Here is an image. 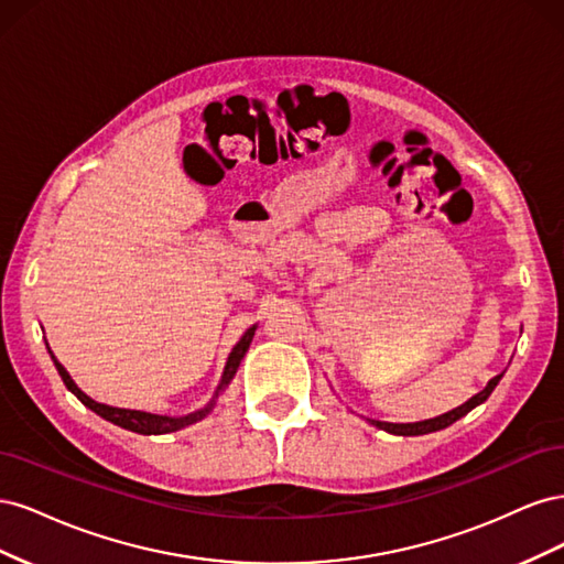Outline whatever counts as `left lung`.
Wrapping results in <instances>:
<instances>
[{"instance_id":"left-lung-1","label":"left lung","mask_w":564,"mask_h":564,"mask_svg":"<svg viewBox=\"0 0 564 564\" xmlns=\"http://www.w3.org/2000/svg\"><path fill=\"white\" fill-rule=\"evenodd\" d=\"M501 377H503V373H499V377H494V379L485 386V390H480V392H477V395H473L466 404H460V406L452 409V412L440 414V416H435V419L419 421V423H388V421H371V423L377 425V429H381V431H386V433H392V435H425V433L442 431V429H447V425H452L454 421H458L460 416H466V414L470 412V409H475L477 404H482V402L491 395V390L499 386Z\"/></svg>"}]
</instances>
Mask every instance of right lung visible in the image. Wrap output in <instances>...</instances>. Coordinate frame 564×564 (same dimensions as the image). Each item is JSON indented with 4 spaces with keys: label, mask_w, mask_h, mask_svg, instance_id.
Wrapping results in <instances>:
<instances>
[{
    "label": "right lung",
    "mask_w": 564,
    "mask_h": 564,
    "mask_svg": "<svg viewBox=\"0 0 564 564\" xmlns=\"http://www.w3.org/2000/svg\"><path fill=\"white\" fill-rule=\"evenodd\" d=\"M253 332H256V324L245 332V336H242L240 340H237V346L230 350L226 369H224V377H220V383H218V388H216V392H214L212 402H209L207 406L197 409V412H193V414H185V416H160V414H150V412H139V409H119V406H110V404H100V402L91 400V398L87 395V392H82V390L77 388V383L70 379V373H67L65 367L56 360L54 352H51V350H48V352H51V360H54V365H56V369H58V373H61L63 383L67 386V390H70L73 395H77V400H79L84 406H89L91 412H96L98 416H104L106 421L119 425V429H124V431H131V433H141V435H166V433H176V431L185 429V425L202 421L204 416H207V414L212 412L214 404H216L218 392L226 390V386L232 381V377L237 373V367H240L242 357L247 355V350H249V346H251ZM46 348H48V346H46Z\"/></svg>",
    "instance_id": "right-lung-1"
}]
</instances>
